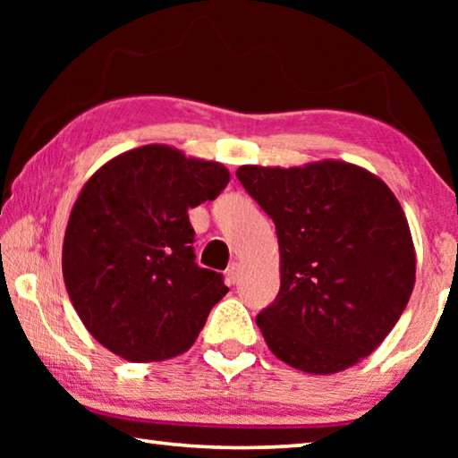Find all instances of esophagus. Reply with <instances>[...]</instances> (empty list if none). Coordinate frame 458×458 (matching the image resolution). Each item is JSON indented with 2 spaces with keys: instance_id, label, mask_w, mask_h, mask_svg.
Segmentation results:
<instances>
[{
  "instance_id": "obj_1",
  "label": "esophagus",
  "mask_w": 458,
  "mask_h": 458,
  "mask_svg": "<svg viewBox=\"0 0 458 458\" xmlns=\"http://www.w3.org/2000/svg\"><path fill=\"white\" fill-rule=\"evenodd\" d=\"M240 275H242V267H240V262H232V265L228 267V270H226L228 281H230L232 284L238 283V281H240Z\"/></svg>"
}]
</instances>
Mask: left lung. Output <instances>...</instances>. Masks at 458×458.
I'll use <instances>...</instances> for the list:
<instances>
[{"label":"left lung","mask_w":458,"mask_h":458,"mask_svg":"<svg viewBox=\"0 0 458 458\" xmlns=\"http://www.w3.org/2000/svg\"><path fill=\"white\" fill-rule=\"evenodd\" d=\"M236 177L273 218L281 291L257 325L291 368L329 376L382 344L416 281L408 220L394 191L360 165H242Z\"/></svg>","instance_id":"left-lung-1"}]
</instances>
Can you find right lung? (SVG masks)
<instances>
[{"label":"right lung","mask_w":458,"mask_h":458,"mask_svg":"<svg viewBox=\"0 0 458 458\" xmlns=\"http://www.w3.org/2000/svg\"><path fill=\"white\" fill-rule=\"evenodd\" d=\"M230 172L169 145L117 155L82 185L62 244V275L89 333L135 363L188 352L228 293L199 268L188 210L218 198Z\"/></svg>","instance_id":"obj_1"}]
</instances>
